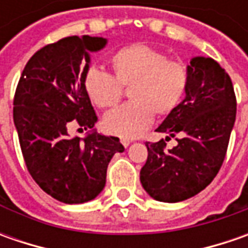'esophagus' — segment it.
<instances>
[{
	"instance_id": "obj_1",
	"label": "esophagus",
	"mask_w": 248,
	"mask_h": 248,
	"mask_svg": "<svg viewBox=\"0 0 248 248\" xmlns=\"http://www.w3.org/2000/svg\"><path fill=\"white\" fill-rule=\"evenodd\" d=\"M120 140H121V143H123V145H124L125 148H127L129 143L132 142V140H131V139H128V138H121V139H120Z\"/></svg>"
}]
</instances>
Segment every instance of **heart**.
Segmentation results:
<instances>
[{
    "label": "heart",
    "instance_id": "b5f03b06",
    "mask_svg": "<svg viewBox=\"0 0 248 248\" xmlns=\"http://www.w3.org/2000/svg\"><path fill=\"white\" fill-rule=\"evenodd\" d=\"M113 76L90 69L84 87L99 109H111L119 103L124 87H129L131 102L110 111L103 120L109 132L134 138L148 129L155 113L164 117L178 108L189 87V69L185 63L168 59V55L146 44H131L111 55Z\"/></svg>",
    "mask_w": 248,
    "mask_h": 248
}]
</instances>
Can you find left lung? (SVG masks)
<instances>
[{"label": "left lung", "mask_w": 248, "mask_h": 248, "mask_svg": "<svg viewBox=\"0 0 248 248\" xmlns=\"http://www.w3.org/2000/svg\"><path fill=\"white\" fill-rule=\"evenodd\" d=\"M185 99L156 131L172 136L178 145L170 151L165 140L146 142L148 160L140 184L158 202L176 203L202 192L224 163L236 120V95L229 74L211 58L190 61Z\"/></svg>", "instance_id": "1"}]
</instances>
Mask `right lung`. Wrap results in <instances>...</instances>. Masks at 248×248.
I'll use <instances>...</instances> for the list:
<instances>
[{
	"mask_svg": "<svg viewBox=\"0 0 248 248\" xmlns=\"http://www.w3.org/2000/svg\"><path fill=\"white\" fill-rule=\"evenodd\" d=\"M106 45L102 37L77 35L48 44L24 66L14 98V121L26 167L45 193L66 204L95 199L106 184L116 137L91 132L84 140L69 127L93 128L96 113L84 87L90 52Z\"/></svg>",
	"mask_w": 248,
	"mask_h": 248,
	"instance_id": "add662e5",
	"label": "right lung"
}]
</instances>
